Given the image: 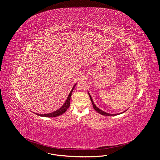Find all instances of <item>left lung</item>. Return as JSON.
<instances>
[{
    "mask_svg": "<svg viewBox=\"0 0 160 160\" xmlns=\"http://www.w3.org/2000/svg\"><path fill=\"white\" fill-rule=\"evenodd\" d=\"M89 95L90 99L91 100L92 103V106H93V108L95 110V111H97L98 113H99V114H101L102 115H104V116H116V115L122 114V113H123V112H122V113H118V114H110V113H106V112H104V111H102L101 110H100V109H99V108H98L96 106H95V104L93 103V100L92 99L91 96L90 95L89 93Z\"/></svg>",
    "mask_w": 160,
    "mask_h": 160,
    "instance_id": "obj_1",
    "label": "left lung"
}]
</instances>
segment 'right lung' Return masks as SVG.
Listing matches in <instances>:
<instances>
[{
  "label": "right lung",
  "mask_w": 160,
  "mask_h": 160,
  "mask_svg": "<svg viewBox=\"0 0 160 160\" xmlns=\"http://www.w3.org/2000/svg\"><path fill=\"white\" fill-rule=\"evenodd\" d=\"M76 84H74V86H73L72 90L70 92L68 96V98L67 99V101H65V102L64 103V104L61 107V108L58 110H57L56 111L53 112L52 113H47V114H38V113H35V114H37L38 116H42V117H47V118H53V117H56V116H60L61 114L64 113L67 110V109L68 108L69 105H70V99H71V94H72V92L73 91L75 86H76Z\"/></svg>",
  "instance_id": "add662e5"
}]
</instances>
